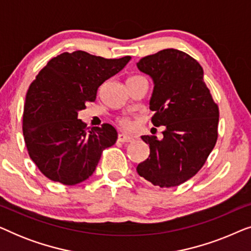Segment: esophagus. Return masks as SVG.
I'll return each mask as SVG.
<instances>
[{
	"label": "esophagus",
	"instance_id": "1",
	"mask_svg": "<svg viewBox=\"0 0 251 251\" xmlns=\"http://www.w3.org/2000/svg\"><path fill=\"white\" fill-rule=\"evenodd\" d=\"M118 140L120 143H130V142H132L133 138L131 136L125 135V133H120V135L118 136Z\"/></svg>",
	"mask_w": 251,
	"mask_h": 251
}]
</instances>
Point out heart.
<instances>
[{
	"label": "heart",
	"instance_id": "obj_1",
	"mask_svg": "<svg viewBox=\"0 0 251 251\" xmlns=\"http://www.w3.org/2000/svg\"><path fill=\"white\" fill-rule=\"evenodd\" d=\"M118 121L120 125H121L123 128H126V129H130L132 126V121H131V119H129V118H120Z\"/></svg>",
	"mask_w": 251,
	"mask_h": 251
}]
</instances>
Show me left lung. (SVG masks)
<instances>
[{
  "label": "left lung",
  "mask_w": 251,
  "mask_h": 251,
  "mask_svg": "<svg viewBox=\"0 0 251 251\" xmlns=\"http://www.w3.org/2000/svg\"><path fill=\"white\" fill-rule=\"evenodd\" d=\"M152 77V123L164 126L163 138L142 136L150 145L149 159L137 173L155 186L185 183L203 167L218 137V106L203 81V70L190 54L164 49L137 63Z\"/></svg>",
  "instance_id": "1"
}]
</instances>
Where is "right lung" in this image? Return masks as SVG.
<instances>
[{"instance_id":"add662e5","label":"right lung","mask_w":251,"mask_h":251,"mask_svg":"<svg viewBox=\"0 0 251 251\" xmlns=\"http://www.w3.org/2000/svg\"><path fill=\"white\" fill-rule=\"evenodd\" d=\"M130 59H106L77 50L52 58L36 75L26 95L23 132L30 159L44 176L76 185L94 174L118 132L108 123L87 131L77 114Z\"/></svg>"}]
</instances>
